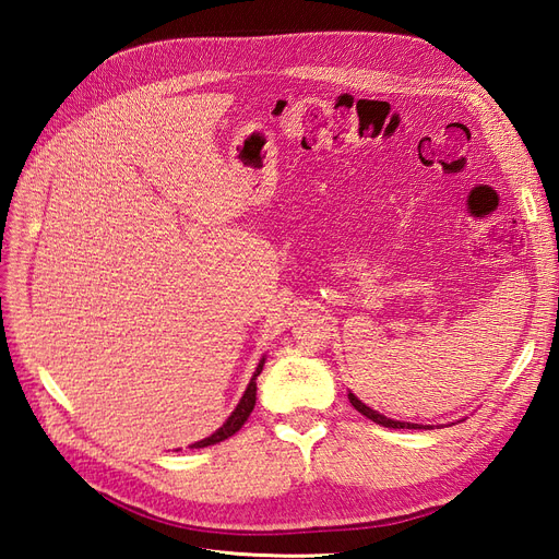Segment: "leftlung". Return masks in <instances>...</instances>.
<instances>
[{
  "instance_id": "1",
  "label": "left lung",
  "mask_w": 559,
  "mask_h": 559,
  "mask_svg": "<svg viewBox=\"0 0 559 559\" xmlns=\"http://www.w3.org/2000/svg\"><path fill=\"white\" fill-rule=\"evenodd\" d=\"M349 403H352L354 408H357L361 415H366L368 419H373L376 425H380V427H386V429H421L419 425H411V421H396V419H389V417H384V415H380V413H376V411H370L368 405L361 403L354 394H349Z\"/></svg>"
}]
</instances>
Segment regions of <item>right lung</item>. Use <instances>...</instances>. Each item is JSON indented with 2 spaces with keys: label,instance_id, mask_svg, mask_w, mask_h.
Listing matches in <instances>:
<instances>
[{
  "label": "right lung",
  "instance_id": "obj_1",
  "mask_svg": "<svg viewBox=\"0 0 559 559\" xmlns=\"http://www.w3.org/2000/svg\"><path fill=\"white\" fill-rule=\"evenodd\" d=\"M263 364H265V359L259 364L257 373H253V378H251V382H249V386H247V392H245L242 401L238 403V408L233 411V415L226 419V425H224L222 429H216L210 438H205V441H198V443H193L191 448H207V445H214V443H222V441H226L228 436H233L235 431H240V429H242V425L247 421V417H249V415H251V411H253V405H257V378L261 376Z\"/></svg>",
  "mask_w": 559,
  "mask_h": 559
}]
</instances>
